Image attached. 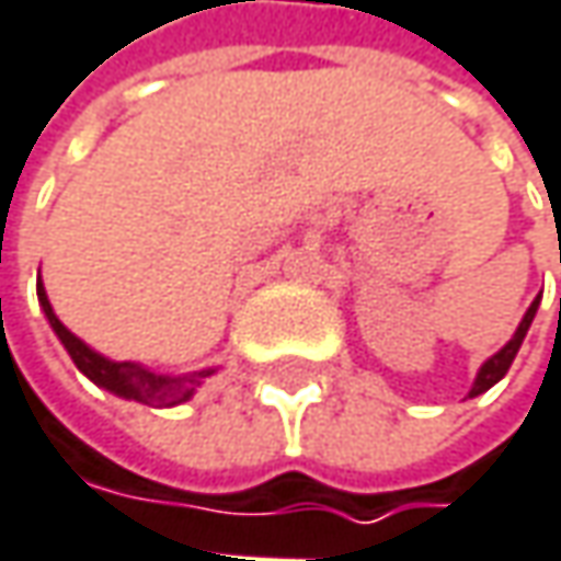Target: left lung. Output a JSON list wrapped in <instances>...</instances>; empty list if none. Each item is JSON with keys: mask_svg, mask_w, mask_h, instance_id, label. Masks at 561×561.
<instances>
[{"mask_svg": "<svg viewBox=\"0 0 561 561\" xmlns=\"http://www.w3.org/2000/svg\"><path fill=\"white\" fill-rule=\"evenodd\" d=\"M539 298L542 295H536V301L527 308V314H524V321H520V328L514 331V336L484 363L482 369H479V376H476V385H472V391H469V398H476V394H482L488 391L491 385H497L504 376H507V369H511V363H514V356H517V350H520V343H524V336L530 331V324H534L536 318V308H539Z\"/></svg>", "mask_w": 561, "mask_h": 561, "instance_id": "8db88e82", "label": "left lung"}]
</instances>
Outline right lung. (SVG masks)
Instances as JSON below:
<instances>
[{"instance_id":"obj_1","label":"right lung","mask_w":561,"mask_h":561,"mask_svg":"<svg viewBox=\"0 0 561 561\" xmlns=\"http://www.w3.org/2000/svg\"><path fill=\"white\" fill-rule=\"evenodd\" d=\"M37 301L50 321L54 333L60 336V343L67 346L70 359L77 363V369L112 394L118 398H128V401H140V404H157V408H173V404H182L195 394V388L202 385L205 376H211L215 369H202V373H192V376H157L150 369H144L140 363H115V359H105L102 353H95L92 346H85L79 340L77 333H70L60 318L54 314L50 301H47V291L41 285V276H37Z\"/></svg>"}]
</instances>
